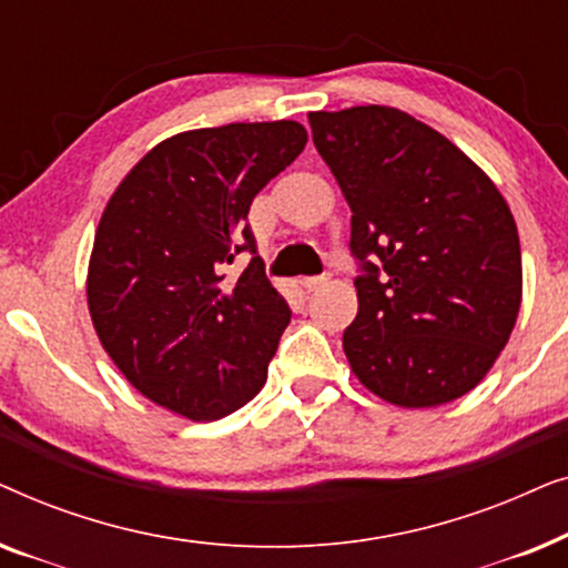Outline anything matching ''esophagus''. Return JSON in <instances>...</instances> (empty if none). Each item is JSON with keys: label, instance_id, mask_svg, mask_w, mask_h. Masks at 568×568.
<instances>
[{"label": "esophagus", "instance_id": "esophagus-1", "mask_svg": "<svg viewBox=\"0 0 568 568\" xmlns=\"http://www.w3.org/2000/svg\"><path fill=\"white\" fill-rule=\"evenodd\" d=\"M325 284H328V276H313V278H305V282H302V290H305V292H317Z\"/></svg>", "mask_w": 568, "mask_h": 568}]
</instances>
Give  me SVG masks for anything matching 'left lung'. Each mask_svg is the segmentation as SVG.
I'll return each mask as SVG.
<instances>
[{
	"label": "left lung",
	"instance_id": "obj_1",
	"mask_svg": "<svg viewBox=\"0 0 568 568\" xmlns=\"http://www.w3.org/2000/svg\"><path fill=\"white\" fill-rule=\"evenodd\" d=\"M315 150L352 209L359 313L344 352L393 406L473 390L507 346L523 302L515 216L447 136L387 105L310 113Z\"/></svg>",
	"mask_w": 568,
	"mask_h": 568
}]
</instances>
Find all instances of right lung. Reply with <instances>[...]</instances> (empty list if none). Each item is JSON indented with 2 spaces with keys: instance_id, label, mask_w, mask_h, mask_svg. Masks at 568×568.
Here are the masks:
<instances>
[{
  "instance_id": "add662e5",
  "label": "right lung",
  "mask_w": 568,
  "mask_h": 568,
  "mask_svg": "<svg viewBox=\"0 0 568 568\" xmlns=\"http://www.w3.org/2000/svg\"><path fill=\"white\" fill-rule=\"evenodd\" d=\"M305 144L297 121L183 131L113 191L92 243L88 307L100 344L144 398L214 422L266 383L292 313L263 274L247 212ZM243 250L252 263L227 280Z\"/></svg>"
}]
</instances>
